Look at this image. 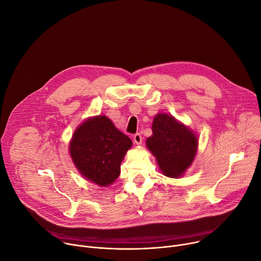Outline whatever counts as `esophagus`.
Instances as JSON below:
<instances>
[{
    "instance_id": "obj_1",
    "label": "esophagus",
    "mask_w": 261,
    "mask_h": 261,
    "mask_svg": "<svg viewBox=\"0 0 261 261\" xmlns=\"http://www.w3.org/2000/svg\"><path fill=\"white\" fill-rule=\"evenodd\" d=\"M133 141H134V143H136V144H141V142H142V136H141V134H140V133L134 134V136H133Z\"/></svg>"
}]
</instances>
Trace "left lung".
<instances>
[{"instance_id": "8db88e82", "label": "left lung", "mask_w": 261, "mask_h": 261, "mask_svg": "<svg viewBox=\"0 0 261 261\" xmlns=\"http://www.w3.org/2000/svg\"><path fill=\"white\" fill-rule=\"evenodd\" d=\"M152 131L146 145L156 157L162 172L169 177L181 175L194 160L197 138L187 127L166 114L155 117Z\"/></svg>"}]
</instances>
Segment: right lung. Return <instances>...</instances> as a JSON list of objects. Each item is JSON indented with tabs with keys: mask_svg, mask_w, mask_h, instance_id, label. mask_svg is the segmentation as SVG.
Instances as JSON below:
<instances>
[{
	"mask_svg": "<svg viewBox=\"0 0 261 261\" xmlns=\"http://www.w3.org/2000/svg\"><path fill=\"white\" fill-rule=\"evenodd\" d=\"M131 145V139L113 122L99 116L77 128L69 148L74 164L87 179L107 186L119 177L121 162Z\"/></svg>",
	"mask_w": 261,
	"mask_h": 261,
	"instance_id": "add662e5",
	"label": "right lung"
}]
</instances>
